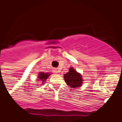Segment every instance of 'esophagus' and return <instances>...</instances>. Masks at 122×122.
Wrapping results in <instances>:
<instances>
[{
  "label": "esophagus",
  "mask_w": 122,
  "mask_h": 122,
  "mask_svg": "<svg viewBox=\"0 0 122 122\" xmlns=\"http://www.w3.org/2000/svg\"><path fill=\"white\" fill-rule=\"evenodd\" d=\"M53 72H54V73H55V74H58V71H57L56 69H54Z\"/></svg>",
  "instance_id": "1"
}]
</instances>
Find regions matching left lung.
I'll return each mask as SVG.
<instances>
[{"label": "left lung", "instance_id": "1", "mask_svg": "<svg viewBox=\"0 0 122 122\" xmlns=\"http://www.w3.org/2000/svg\"><path fill=\"white\" fill-rule=\"evenodd\" d=\"M81 74L77 72L73 67L69 68V72L64 74V81L67 86L71 88L80 87L82 84L83 80Z\"/></svg>", "mask_w": 122, "mask_h": 122}]
</instances>
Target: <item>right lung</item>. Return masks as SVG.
<instances>
[{
    "mask_svg": "<svg viewBox=\"0 0 122 122\" xmlns=\"http://www.w3.org/2000/svg\"><path fill=\"white\" fill-rule=\"evenodd\" d=\"M51 74L50 73H44V72H40L38 74V80H40L43 82H45V81L46 80V79L49 77V76Z\"/></svg>",
    "mask_w": 122,
    "mask_h": 122,
    "instance_id": "obj_1",
    "label": "right lung"
}]
</instances>
